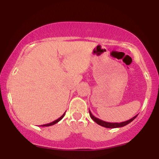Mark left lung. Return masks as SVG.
<instances>
[{
	"instance_id": "8db88e82",
	"label": "left lung",
	"mask_w": 159,
	"mask_h": 159,
	"mask_svg": "<svg viewBox=\"0 0 159 159\" xmlns=\"http://www.w3.org/2000/svg\"><path fill=\"white\" fill-rule=\"evenodd\" d=\"M89 112H90V117L92 118V120H94L96 123L98 124L99 125H102V126H103V127L109 128V129H110V128L111 129H114V128H120V127L125 126V125H126L129 123H130L131 122H132L133 120H134L137 117V116H138V115H136V116H134V117H132V119L127 120V121H125V122H122V123H108V122L103 121V120L98 119V118L94 116L92 114V113L90 112V110H89Z\"/></svg>"
}]
</instances>
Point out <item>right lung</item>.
Instances as JSON below:
<instances>
[{"label": "right lung", "mask_w": 159, "mask_h": 159, "mask_svg": "<svg viewBox=\"0 0 159 159\" xmlns=\"http://www.w3.org/2000/svg\"><path fill=\"white\" fill-rule=\"evenodd\" d=\"M65 114H66V112H65L64 114H63V115H62V116H61V117H60V118H58L57 120H54V121H53V122H52V123H48V124H44V125H42V126H43V127H45V126H51V125H54V124H56L57 123H58V122H59L60 120H61L62 119H63V116H64Z\"/></svg>", "instance_id": "add662e5"}]
</instances>
